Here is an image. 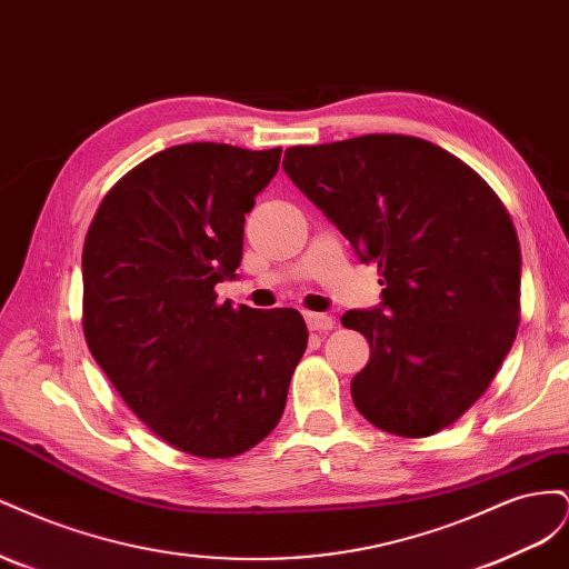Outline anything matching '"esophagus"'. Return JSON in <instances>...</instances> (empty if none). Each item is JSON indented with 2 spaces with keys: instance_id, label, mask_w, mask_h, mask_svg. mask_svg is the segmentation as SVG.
<instances>
[{
  "instance_id": "obj_1",
  "label": "esophagus",
  "mask_w": 569,
  "mask_h": 569,
  "mask_svg": "<svg viewBox=\"0 0 569 569\" xmlns=\"http://www.w3.org/2000/svg\"><path fill=\"white\" fill-rule=\"evenodd\" d=\"M303 318H306L308 330L327 332V330H332V327H335V318L327 316V313H306Z\"/></svg>"
}]
</instances>
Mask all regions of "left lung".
<instances>
[{
  "instance_id": "8db88e82",
  "label": "left lung",
  "mask_w": 569,
  "mask_h": 569,
  "mask_svg": "<svg viewBox=\"0 0 569 569\" xmlns=\"http://www.w3.org/2000/svg\"><path fill=\"white\" fill-rule=\"evenodd\" d=\"M284 173L382 274V301L341 325L370 341L360 416L399 437L456 422L491 385L520 325L522 256L493 189L408 134L291 147Z\"/></svg>"
}]
</instances>
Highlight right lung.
<instances>
[{"label":"right lung","instance_id":"1","mask_svg":"<svg viewBox=\"0 0 569 569\" xmlns=\"http://www.w3.org/2000/svg\"><path fill=\"white\" fill-rule=\"evenodd\" d=\"M280 157L216 142L153 153L116 182L84 237L94 360L153 435L199 458L239 456L272 432L308 343L295 308L216 301Z\"/></svg>","mask_w":569,"mask_h":569}]
</instances>
